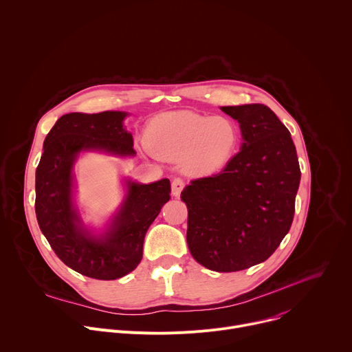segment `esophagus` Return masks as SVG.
Here are the masks:
<instances>
[{
	"instance_id": "obj_1",
	"label": "esophagus",
	"mask_w": 352,
	"mask_h": 352,
	"mask_svg": "<svg viewBox=\"0 0 352 352\" xmlns=\"http://www.w3.org/2000/svg\"><path fill=\"white\" fill-rule=\"evenodd\" d=\"M184 186H185V182H184V179H182V178H179V177H175V178L173 179V184H171V188H173V195L178 197V196L181 195V190L184 189Z\"/></svg>"
}]
</instances>
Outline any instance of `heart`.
I'll use <instances>...</instances> for the list:
<instances>
[{
    "label": "heart",
    "mask_w": 352,
    "mask_h": 352,
    "mask_svg": "<svg viewBox=\"0 0 352 352\" xmlns=\"http://www.w3.org/2000/svg\"><path fill=\"white\" fill-rule=\"evenodd\" d=\"M238 142L236 122L224 116L174 111L155 118L147 129V144L156 155L182 159L188 170L199 174L224 167L234 156Z\"/></svg>",
    "instance_id": "obj_1"
}]
</instances>
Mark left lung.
Returning a JSON list of instances; mask_svg holds the SVG:
<instances>
[{"label":"left lung","mask_w":352,"mask_h":352,"mask_svg":"<svg viewBox=\"0 0 352 352\" xmlns=\"http://www.w3.org/2000/svg\"><path fill=\"white\" fill-rule=\"evenodd\" d=\"M236 120L242 147L212 177L181 192L193 259L230 273L265 262L291 228L300 170L291 133L263 104L221 107Z\"/></svg>","instance_id":"8db88e82"}]
</instances>
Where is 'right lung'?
<instances>
[{
    "label": "right lung",
    "instance_id": "1",
    "mask_svg": "<svg viewBox=\"0 0 352 352\" xmlns=\"http://www.w3.org/2000/svg\"><path fill=\"white\" fill-rule=\"evenodd\" d=\"M126 113H69L48 132L36 170V217L56 255L72 270L97 280H117L142 261L150 224L170 200V179L140 185L128 182V196L110 231L96 238L83 230L72 205V166L82 150L136 155L122 126Z\"/></svg>",
    "mask_w": 352,
    "mask_h": 352
}]
</instances>
